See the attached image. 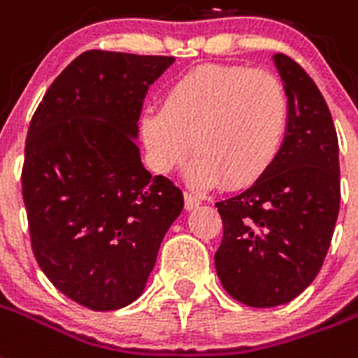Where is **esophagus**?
I'll return each mask as SVG.
<instances>
[{"label":"esophagus","instance_id":"obj_1","mask_svg":"<svg viewBox=\"0 0 358 358\" xmlns=\"http://www.w3.org/2000/svg\"><path fill=\"white\" fill-rule=\"evenodd\" d=\"M199 205H201V199L192 196L190 192H185V209L194 210V209H198Z\"/></svg>","mask_w":358,"mask_h":358}]
</instances>
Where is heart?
<instances>
[{"label": "heart", "instance_id": "1", "mask_svg": "<svg viewBox=\"0 0 358 358\" xmlns=\"http://www.w3.org/2000/svg\"><path fill=\"white\" fill-rule=\"evenodd\" d=\"M289 123V102L274 74L241 65H199L173 80L162 108L149 106L140 134L155 168H188L194 187L256 182L278 159Z\"/></svg>", "mask_w": 358, "mask_h": 358}]
</instances>
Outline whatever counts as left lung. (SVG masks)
Returning a JSON list of instances; mask_svg holds the SVG:
<instances>
[{"instance_id": "1", "label": "left lung", "mask_w": 358, "mask_h": 358, "mask_svg": "<svg viewBox=\"0 0 358 358\" xmlns=\"http://www.w3.org/2000/svg\"><path fill=\"white\" fill-rule=\"evenodd\" d=\"M289 102L278 159L250 188L217 201L224 237L215 254L224 289L271 308L293 301L320 273L340 209L338 138L325 99L303 66L273 55Z\"/></svg>"}]
</instances>
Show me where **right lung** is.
Returning a JSON list of instances; mask_svg holds the SVG:
<instances>
[{
  "mask_svg": "<svg viewBox=\"0 0 358 358\" xmlns=\"http://www.w3.org/2000/svg\"><path fill=\"white\" fill-rule=\"evenodd\" d=\"M168 55L90 50L33 113L22 170L35 259L63 295L96 312L140 297L182 192L141 164L138 119Z\"/></svg>",
  "mask_w": 358,
  "mask_h": 358,
  "instance_id": "obj_1",
  "label": "right lung"
}]
</instances>
